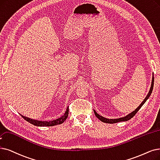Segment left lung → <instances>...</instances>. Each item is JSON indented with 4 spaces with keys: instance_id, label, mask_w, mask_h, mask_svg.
I'll return each instance as SVG.
<instances>
[{
    "instance_id": "8db88e82",
    "label": "left lung",
    "mask_w": 160,
    "mask_h": 160,
    "mask_svg": "<svg viewBox=\"0 0 160 160\" xmlns=\"http://www.w3.org/2000/svg\"><path fill=\"white\" fill-rule=\"evenodd\" d=\"M154 76L152 77V85H151V87H150V91L147 95V96L145 97V99H144V101L141 102V105L138 106L137 107V108H136L133 112H132L131 113H130L129 114H128V116H125V117H123V118H118V119H107V118H104L100 115H99L98 114H97L95 110L94 111V114L95 115V116L98 118L99 120H100L101 122H105V123H117V122H124V121H128L129 120H130L131 118H133L136 114L137 112L138 111V110H139L141 107L144 105V102L147 101V100L149 98L150 95H151L152 93V89H153V87H154Z\"/></svg>"
}]
</instances>
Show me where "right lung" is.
Instances as JSON below:
<instances>
[{"label": "right lung", "instance_id": "obj_1", "mask_svg": "<svg viewBox=\"0 0 160 160\" xmlns=\"http://www.w3.org/2000/svg\"><path fill=\"white\" fill-rule=\"evenodd\" d=\"M68 115V107L67 108L65 113L63 116H61V118L58 119H56L53 121H50V122H42V121H39V120H32L31 118H29L23 116L22 115H21L24 120H25L27 122H28L31 123V124H33L34 126H56V125L61 124L62 123H63L66 119L67 118Z\"/></svg>", "mask_w": 160, "mask_h": 160}]
</instances>
